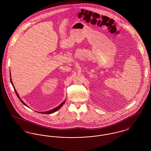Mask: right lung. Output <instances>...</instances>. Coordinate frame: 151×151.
Instances as JSON below:
<instances>
[{"instance_id":"add662e5","label":"right lung","mask_w":151,"mask_h":151,"mask_svg":"<svg viewBox=\"0 0 151 151\" xmlns=\"http://www.w3.org/2000/svg\"><path fill=\"white\" fill-rule=\"evenodd\" d=\"M10 80H11V84H12V86L14 87V91H15V93L16 94V95L17 96V97H18V98L19 99V100H20V101L22 102V104L23 105H24L25 106H27V107H28V105H26L24 102H23V101L22 100H21V99H20V97H19V94L17 93V91H16V89H15V88L14 87V84H13V83H12V79H11V72H10ZM65 103V101H63L62 103H61L59 106H58L57 107H56V108H54L53 109H51L50 110H48V111H44V112H38V113H41V114H52V113H54V112H55V111H58L59 109H60V108L62 107V106L64 105V104Z\"/></svg>"}]
</instances>
